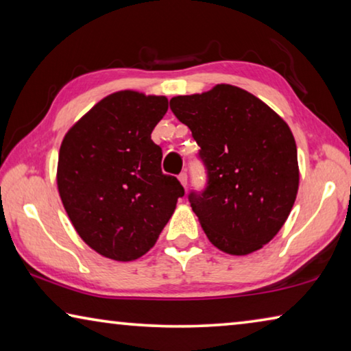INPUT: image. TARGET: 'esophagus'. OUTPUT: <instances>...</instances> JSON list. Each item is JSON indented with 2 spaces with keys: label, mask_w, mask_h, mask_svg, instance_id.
Masks as SVG:
<instances>
[{
  "label": "esophagus",
  "mask_w": 351,
  "mask_h": 351,
  "mask_svg": "<svg viewBox=\"0 0 351 351\" xmlns=\"http://www.w3.org/2000/svg\"><path fill=\"white\" fill-rule=\"evenodd\" d=\"M178 180H180V182L182 184L184 187H187V184H189V176H187V173L186 171H182V173L178 176Z\"/></svg>",
  "instance_id": "34e87169"
}]
</instances>
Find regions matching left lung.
I'll list each match as a JSON object with an SVG mask.
<instances>
[{
	"label": "left lung",
	"mask_w": 351,
	"mask_h": 351,
	"mask_svg": "<svg viewBox=\"0 0 351 351\" xmlns=\"http://www.w3.org/2000/svg\"><path fill=\"white\" fill-rule=\"evenodd\" d=\"M170 108L201 147L207 186L189 201L213 246L247 255L287 221L299 190L297 147L288 123L239 86L176 96Z\"/></svg>",
	"instance_id": "8db88e82"
}]
</instances>
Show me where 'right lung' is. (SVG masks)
Segmentation results:
<instances>
[{
    "mask_svg": "<svg viewBox=\"0 0 351 351\" xmlns=\"http://www.w3.org/2000/svg\"><path fill=\"white\" fill-rule=\"evenodd\" d=\"M169 110L164 96L119 91L64 134L57 187L77 234L97 254L132 261L147 254L184 187L161 170L152 132Z\"/></svg>",
    "mask_w": 351,
    "mask_h": 351,
    "instance_id": "obj_1",
    "label": "right lung"
}]
</instances>
